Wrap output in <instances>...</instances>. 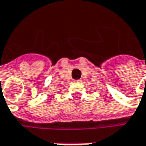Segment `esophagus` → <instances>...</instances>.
Masks as SVG:
<instances>
[{
  "label": "esophagus",
  "mask_w": 146,
  "mask_h": 146,
  "mask_svg": "<svg viewBox=\"0 0 146 146\" xmlns=\"http://www.w3.org/2000/svg\"><path fill=\"white\" fill-rule=\"evenodd\" d=\"M74 82H79L80 80H74Z\"/></svg>",
  "instance_id": "1"
}]
</instances>
